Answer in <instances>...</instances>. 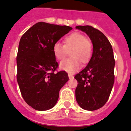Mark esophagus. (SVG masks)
<instances>
[{
    "label": "esophagus",
    "instance_id": "obj_1",
    "mask_svg": "<svg viewBox=\"0 0 131 131\" xmlns=\"http://www.w3.org/2000/svg\"><path fill=\"white\" fill-rule=\"evenodd\" d=\"M68 77H69V79H73V77H74L73 76V75H71V74H69V75H68Z\"/></svg>",
    "mask_w": 131,
    "mask_h": 131
}]
</instances>
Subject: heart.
<instances>
[{"label":"heart","mask_w":131,"mask_h":131,"mask_svg":"<svg viewBox=\"0 0 131 131\" xmlns=\"http://www.w3.org/2000/svg\"><path fill=\"white\" fill-rule=\"evenodd\" d=\"M63 44L57 42L52 47V52L58 60L63 59L67 54L69 52L70 58L62 61L60 64L62 70L68 73H73L81 67L80 62L87 63L92 57L93 47L92 44L83 34L79 32H74L66 36L63 39Z\"/></svg>","instance_id":"b5f03b06"}]
</instances>
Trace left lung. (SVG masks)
<instances>
[{
	"instance_id": "8db88e82",
	"label": "left lung",
	"mask_w": 131,
	"mask_h": 131,
	"mask_svg": "<svg viewBox=\"0 0 131 131\" xmlns=\"http://www.w3.org/2000/svg\"><path fill=\"white\" fill-rule=\"evenodd\" d=\"M75 28L88 36L93 45L91 59L86 68L75 75L78 82L75 97L86 110H95L105 105L114 82L115 60L112 45L104 34L91 26Z\"/></svg>"
}]
</instances>
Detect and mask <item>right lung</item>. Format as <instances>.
<instances>
[{"label": "right lung", "instance_id": "add662e5", "mask_svg": "<svg viewBox=\"0 0 131 131\" xmlns=\"http://www.w3.org/2000/svg\"><path fill=\"white\" fill-rule=\"evenodd\" d=\"M72 28L39 22L20 39L17 80L24 100L35 110L44 111L53 108L60 90L69 80L64 71L54 73L58 64L52 47Z\"/></svg>", "mask_w": 131, "mask_h": 131}]
</instances>
